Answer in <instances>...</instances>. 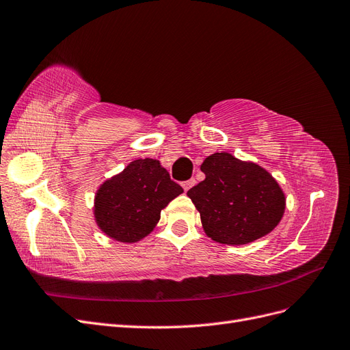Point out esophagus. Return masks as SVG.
<instances>
[{
	"mask_svg": "<svg viewBox=\"0 0 350 350\" xmlns=\"http://www.w3.org/2000/svg\"><path fill=\"white\" fill-rule=\"evenodd\" d=\"M194 184H196V179L194 178L188 179V180H185V183H183V188H184V191H188L189 188L194 187Z\"/></svg>",
	"mask_w": 350,
	"mask_h": 350,
	"instance_id": "obj_1",
	"label": "esophagus"
}]
</instances>
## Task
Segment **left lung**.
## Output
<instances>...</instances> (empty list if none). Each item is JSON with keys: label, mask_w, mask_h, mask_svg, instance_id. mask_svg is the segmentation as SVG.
I'll return each instance as SVG.
<instances>
[{"label": "left lung", "mask_w": 350, "mask_h": 350, "mask_svg": "<svg viewBox=\"0 0 350 350\" xmlns=\"http://www.w3.org/2000/svg\"><path fill=\"white\" fill-rule=\"evenodd\" d=\"M206 179L187 196L196 204L204 232L223 245H247L271 233L285 211V194L276 179L258 163L232 153L204 159Z\"/></svg>", "instance_id": "obj_1"}]
</instances>
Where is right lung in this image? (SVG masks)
<instances>
[{"label":"right lung","mask_w":350,"mask_h":350,"mask_svg":"<svg viewBox=\"0 0 350 350\" xmlns=\"http://www.w3.org/2000/svg\"><path fill=\"white\" fill-rule=\"evenodd\" d=\"M184 189L156 159H136L95 192V223L117 242L136 243L161 219V211Z\"/></svg>","instance_id":"1"}]
</instances>
